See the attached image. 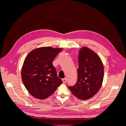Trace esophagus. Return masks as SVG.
Instances as JSON below:
<instances>
[{"mask_svg":"<svg viewBox=\"0 0 126 126\" xmlns=\"http://www.w3.org/2000/svg\"><path fill=\"white\" fill-rule=\"evenodd\" d=\"M62 81L63 83H66V81H67V79H66V78H63L62 79Z\"/></svg>","mask_w":126,"mask_h":126,"instance_id":"34e87169","label":"esophagus"}]
</instances>
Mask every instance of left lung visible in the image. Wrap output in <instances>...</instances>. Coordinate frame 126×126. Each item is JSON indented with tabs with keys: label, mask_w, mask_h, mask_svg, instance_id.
<instances>
[{
	"label": "left lung",
	"mask_w": 126,
	"mask_h": 126,
	"mask_svg": "<svg viewBox=\"0 0 126 126\" xmlns=\"http://www.w3.org/2000/svg\"><path fill=\"white\" fill-rule=\"evenodd\" d=\"M78 80L69 89L79 99L92 98L99 90L104 76V67L99 56L94 51L83 46L79 50Z\"/></svg>",
	"instance_id": "1"
}]
</instances>
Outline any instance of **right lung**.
<instances>
[{
  "mask_svg": "<svg viewBox=\"0 0 126 126\" xmlns=\"http://www.w3.org/2000/svg\"><path fill=\"white\" fill-rule=\"evenodd\" d=\"M62 49L49 46L39 47L32 50L26 57L21 68V79L32 96L45 99L62 83L52 63Z\"/></svg>",
  "mask_w": 126,
  "mask_h": 126,
  "instance_id": "add662e5",
  "label": "right lung"
}]
</instances>
